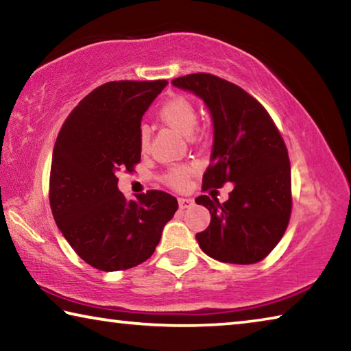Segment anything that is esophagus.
<instances>
[{
  "label": "esophagus",
  "instance_id": "esophagus-1",
  "mask_svg": "<svg viewBox=\"0 0 351 351\" xmlns=\"http://www.w3.org/2000/svg\"><path fill=\"white\" fill-rule=\"evenodd\" d=\"M178 204H180V209H189L195 204V201L190 198H178Z\"/></svg>",
  "mask_w": 351,
  "mask_h": 351
}]
</instances>
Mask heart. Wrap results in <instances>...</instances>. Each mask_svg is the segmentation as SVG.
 I'll use <instances>...</instances> for the list:
<instances>
[{
	"label": "heart",
	"mask_w": 351,
	"mask_h": 351,
	"mask_svg": "<svg viewBox=\"0 0 351 351\" xmlns=\"http://www.w3.org/2000/svg\"><path fill=\"white\" fill-rule=\"evenodd\" d=\"M159 117L164 123H167L170 128L176 130L178 133L182 136H190L193 133L195 127L198 122L197 110L189 100L182 97H176L169 100L161 111H159ZM148 145H150V133H148L147 127H142L139 130V148L141 152H147ZM193 173L192 165H178V167L170 169L165 175V182L175 189H182L186 186L189 176Z\"/></svg>",
	"instance_id": "b5f03b06"
}]
</instances>
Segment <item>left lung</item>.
<instances>
[{"instance_id": "1", "label": "left lung", "mask_w": 351, "mask_h": 351, "mask_svg": "<svg viewBox=\"0 0 351 351\" xmlns=\"http://www.w3.org/2000/svg\"><path fill=\"white\" fill-rule=\"evenodd\" d=\"M171 85L199 97L210 112L213 144L203 189L234 184L224 203L213 197L215 190L195 199L210 212L198 245L223 263H257L280 241L291 215V167L282 136L263 106L234 83L189 74Z\"/></svg>"}]
</instances>
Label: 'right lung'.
<instances>
[{
	"mask_svg": "<svg viewBox=\"0 0 351 351\" xmlns=\"http://www.w3.org/2000/svg\"><path fill=\"white\" fill-rule=\"evenodd\" d=\"M167 80L108 82L75 106L52 153V215L71 247L100 271H121L152 257L178 201L161 190L127 199L117 173L141 161L139 130Z\"/></svg>",
	"mask_w": 351,
	"mask_h": 351,
	"instance_id": "add662e5",
	"label": "right lung"
}]
</instances>
